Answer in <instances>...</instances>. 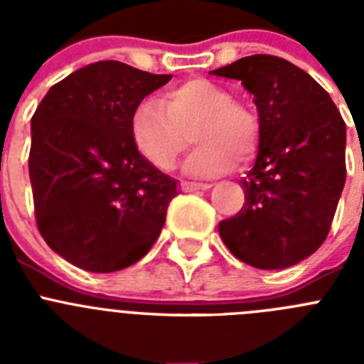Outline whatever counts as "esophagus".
I'll return each mask as SVG.
<instances>
[{
	"label": "esophagus",
	"mask_w": 364,
	"mask_h": 364,
	"mask_svg": "<svg viewBox=\"0 0 364 364\" xmlns=\"http://www.w3.org/2000/svg\"><path fill=\"white\" fill-rule=\"evenodd\" d=\"M211 184H204V182H182L180 189L184 193H193V191H205L210 189Z\"/></svg>",
	"instance_id": "34e87169"
}]
</instances>
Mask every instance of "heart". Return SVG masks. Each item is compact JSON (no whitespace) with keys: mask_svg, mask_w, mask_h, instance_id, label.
Masks as SVG:
<instances>
[{"mask_svg":"<svg viewBox=\"0 0 364 364\" xmlns=\"http://www.w3.org/2000/svg\"><path fill=\"white\" fill-rule=\"evenodd\" d=\"M195 123L193 126L192 124ZM184 164L191 176H217L230 171L235 160L252 159L260 136L259 114L230 89L205 78H189L167 89L164 102L146 98L133 109L129 131L133 144L147 162L162 171L171 169L188 146Z\"/></svg>","mask_w":364,"mask_h":364,"instance_id":"1","label":"heart"}]
</instances>
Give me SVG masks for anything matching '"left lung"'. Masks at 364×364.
Listing matches in <instances>:
<instances>
[{"instance_id": "obj_1", "label": "left lung", "mask_w": 364, "mask_h": 364, "mask_svg": "<svg viewBox=\"0 0 364 364\" xmlns=\"http://www.w3.org/2000/svg\"><path fill=\"white\" fill-rule=\"evenodd\" d=\"M211 74L240 80L260 120L255 166L240 180L242 210L218 233L253 268L297 264L328 237L345 188V120L323 87L284 58L253 54Z\"/></svg>"}]
</instances>
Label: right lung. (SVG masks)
<instances>
[{"label":"right lung","instance_id":"1","mask_svg":"<svg viewBox=\"0 0 364 364\" xmlns=\"http://www.w3.org/2000/svg\"><path fill=\"white\" fill-rule=\"evenodd\" d=\"M169 80L105 60L54 83L38 105L28 153L34 217L70 264L118 272L159 239L176 180L140 154L129 122L138 102Z\"/></svg>","mask_w":364,"mask_h":364}]
</instances>
